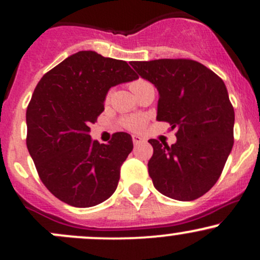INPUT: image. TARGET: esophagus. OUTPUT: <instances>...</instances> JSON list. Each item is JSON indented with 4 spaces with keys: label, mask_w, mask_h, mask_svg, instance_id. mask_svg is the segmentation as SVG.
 <instances>
[{
    "label": "esophagus",
    "mask_w": 260,
    "mask_h": 260,
    "mask_svg": "<svg viewBox=\"0 0 260 260\" xmlns=\"http://www.w3.org/2000/svg\"><path fill=\"white\" fill-rule=\"evenodd\" d=\"M132 140H133L134 145H138V144H140V143L144 142V138H142V137H139V136H133Z\"/></svg>",
    "instance_id": "esophagus-1"
}]
</instances>
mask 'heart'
Wrapping results in <instances>:
<instances>
[{
    "mask_svg": "<svg viewBox=\"0 0 260 260\" xmlns=\"http://www.w3.org/2000/svg\"><path fill=\"white\" fill-rule=\"evenodd\" d=\"M151 86L153 85H151L148 80L142 79V78L132 80V82L129 83V88L132 89V91L137 95V96L142 94L144 90H147L148 88H151ZM111 94H112V90L107 92L106 100H110ZM121 124L122 127L126 128L128 131L138 132V131H142L143 128L145 127V124H147V117H144V116H128V117H124L123 120L121 121Z\"/></svg>",
    "mask_w": 260,
    "mask_h": 260,
    "instance_id": "obj_1",
    "label": "heart"
}]
</instances>
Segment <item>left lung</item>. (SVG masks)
Here are the masks:
<instances>
[{
	"label": "left lung",
	"instance_id": "obj_1",
	"mask_svg": "<svg viewBox=\"0 0 260 260\" xmlns=\"http://www.w3.org/2000/svg\"><path fill=\"white\" fill-rule=\"evenodd\" d=\"M142 78L159 90L157 121L176 129L177 142L149 139L154 187L169 198L194 201L221 175L234 145L235 111L225 83L204 64L188 58L132 61Z\"/></svg>",
	"mask_w": 260,
	"mask_h": 260
}]
</instances>
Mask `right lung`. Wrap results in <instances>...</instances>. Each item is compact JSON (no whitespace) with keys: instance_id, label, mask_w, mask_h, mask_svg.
Segmentation results:
<instances>
[{"instance_id":"obj_1","label":"right lung","mask_w":260,"mask_h":260,"mask_svg":"<svg viewBox=\"0 0 260 260\" xmlns=\"http://www.w3.org/2000/svg\"><path fill=\"white\" fill-rule=\"evenodd\" d=\"M138 78L126 61L79 51L45 73L26 109V147L39 177L59 201L89 208L113 194L132 137L90 138L111 86Z\"/></svg>"}]
</instances>
